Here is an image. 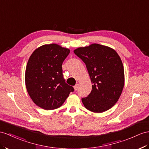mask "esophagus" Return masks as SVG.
Wrapping results in <instances>:
<instances>
[{"label":"esophagus","mask_w":149,"mask_h":149,"mask_svg":"<svg viewBox=\"0 0 149 149\" xmlns=\"http://www.w3.org/2000/svg\"><path fill=\"white\" fill-rule=\"evenodd\" d=\"M79 84H76L75 86H74V90H75V91H77V90L78 89V88H79Z\"/></svg>","instance_id":"obj_1"}]
</instances>
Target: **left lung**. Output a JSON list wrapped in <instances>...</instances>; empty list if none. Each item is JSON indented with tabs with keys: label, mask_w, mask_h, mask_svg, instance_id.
I'll return each instance as SVG.
<instances>
[{
	"label": "left lung",
	"mask_w": 149,
	"mask_h": 149,
	"mask_svg": "<svg viewBox=\"0 0 149 149\" xmlns=\"http://www.w3.org/2000/svg\"><path fill=\"white\" fill-rule=\"evenodd\" d=\"M85 63L93 84L92 91L82 99L85 108L100 113L116 103L123 89L125 74L123 63L114 49L97 43L74 50Z\"/></svg>",
	"instance_id": "1"
}]
</instances>
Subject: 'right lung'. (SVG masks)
Masks as SVG:
<instances>
[{
  "label": "right lung",
  "instance_id": "add662e5",
  "mask_svg": "<svg viewBox=\"0 0 149 149\" xmlns=\"http://www.w3.org/2000/svg\"><path fill=\"white\" fill-rule=\"evenodd\" d=\"M69 53L68 48L52 43L38 47L30 56L25 84L30 97L39 107L46 110L58 108L74 91L62 74V63Z\"/></svg>",
  "mask_w": 149,
  "mask_h": 149
}]
</instances>
